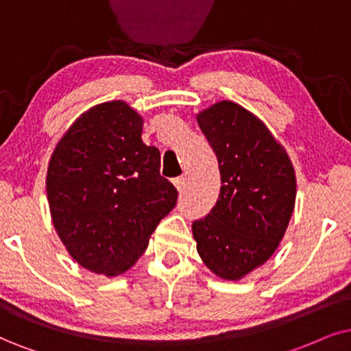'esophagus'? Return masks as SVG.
<instances>
[{"mask_svg":"<svg viewBox=\"0 0 351 351\" xmlns=\"http://www.w3.org/2000/svg\"><path fill=\"white\" fill-rule=\"evenodd\" d=\"M176 186V189H178L180 194H184L186 193V188H188V183H186V178L184 176H180V178H176L175 181H173Z\"/></svg>","mask_w":351,"mask_h":351,"instance_id":"34e87169","label":"esophagus"}]
</instances>
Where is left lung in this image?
<instances>
[{
    "label": "left lung",
    "mask_w": 351,
    "mask_h": 351,
    "mask_svg": "<svg viewBox=\"0 0 351 351\" xmlns=\"http://www.w3.org/2000/svg\"><path fill=\"white\" fill-rule=\"evenodd\" d=\"M219 160L220 196L206 219L193 223L207 269L238 282L274 254L296 199L293 163L261 118L232 100L196 114Z\"/></svg>",
    "instance_id": "1"
}]
</instances>
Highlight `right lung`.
Here are the masks:
<instances>
[{"mask_svg":"<svg viewBox=\"0 0 351 351\" xmlns=\"http://www.w3.org/2000/svg\"><path fill=\"white\" fill-rule=\"evenodd\" d=\"M144 119L124 100L94 105L58 141L48 162L53 227L81 267L118 277L143 256L178 191L160 152L143 143Z\"/></svg>","mask_w":351,"mask_h":351,"instance_id":"1","label":"right lung"}]
</instances>
